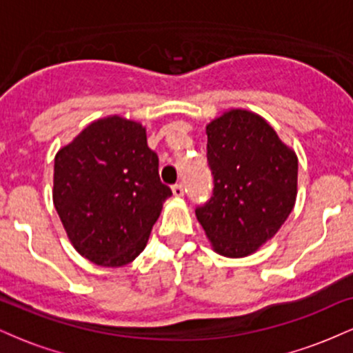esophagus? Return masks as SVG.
Segmentation results:
<instances>
[{
	"label": "esophagus",
	"instance_id": "34e87169",
	"mask_svg": "<svg viewBox=\"0 0 353 353\" xmlns=\"http://www.w3.org/2000/svg\"><path fill=\"white\" fill-rule=\"evenodd\" d=\"M172 192H174V196H176V197L184 196V184H182V182H177V184H174L172 185Z\"/></svg>",
	"mask_w": 353,
	"mask_h": 353
}]
</instances>
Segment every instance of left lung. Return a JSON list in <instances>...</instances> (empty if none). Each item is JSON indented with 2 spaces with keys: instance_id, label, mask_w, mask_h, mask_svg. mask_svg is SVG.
<instances>
[{
  "instance_id": "1",
  "label": "left lung",
  "mask_w": 353,
  "mask_h": 353,
  "mask_svg": "<svg viewBox=\"0 0 353 353\" xmlns=\"http://www.w3.org/2000/svg\"><path fill=\"white\" fill-rule=\"evenodd\" d=\"M212 197L196 216L217 254L245 257L270 241L297 197V156L264 117L229 109L205 125Z\"/></svg>"
}]
</instances>
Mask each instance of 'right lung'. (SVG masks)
Returning <instances> with one entry per match:
<instances>
[{
	"instance_id": "add662e5",
	"label": "right lung",
	"mask_w": 353,
	"mask_h": 353,
	"mask_svg": "<svg viewBox=\"0 0 353 353\" xmlns=\"http://www.w3.org/2000/svg\"><path fill=\"white\" fill-rule=\"evenodd\" d=\"M169 196L136 121H94L54 157V208L74 249L98 265L134 261Z\"/></svg>"
}]
</instances>
